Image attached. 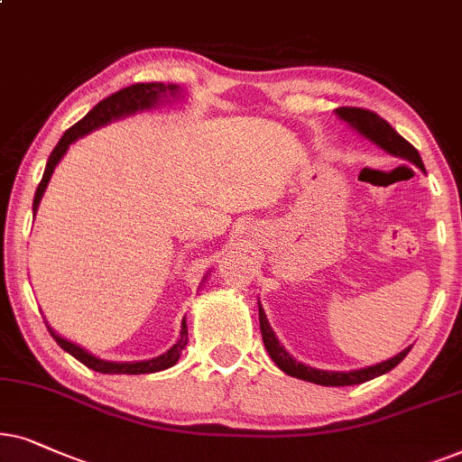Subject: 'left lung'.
Masks as SVG:
<instances>
[{
	"mask_svg": "<svg viewBox=\"0 0 462 462\" xmlns=\"http://www.w3.org/2000/svg\"><path fill=\"white\" fill-rule=\"evenodd\" d=\"M336 116L340 120L346 122L353 131L361 134V137H365L367 141H372L374 145H378L380 150H384L386 153H391V156H395V158L408 160V162L416 164L422 173H427V171H424L420 153H418L416 147L408 143V141H405L402 134H399L395 128L389 125V122L380 118L378 114L370 112V109H361V107H337ZM260 329H262L263 346H266L268 355L273 356L274 364L279 365V370H282L293 378L306 380V383H315L321 386H350V384H361V383H367V380H372V378L383 376V374L391 372L393 367L402 364V361L405 359V355H408L411 348V346L403 348L402 353H397L395 356H391V359L383 361V364L361 367V370L329 372V370H317V367L304 365L302 361H295L293 356L289 355L285 348H282L279 337L274 336V329L270 328L266 312H263L262 304H260Z\"/></svg>",
	"mask_w": 462,
	"mask_h": 462,
	"instance_id": "1",
	"label": "left lung"
}]
</instances>
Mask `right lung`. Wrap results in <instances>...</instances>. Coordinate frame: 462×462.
I'll return each mask as SVG.
<instances>
[{
    "instance_id": "1",
    "label": "right lung",
    "mask_w": 462,
    "mask_h": 462,
    "mask_svg": "<svg viewBox=\"0 0 462 462\" xmlns=\"http://www.w3.org/2000/svg\"><path fill=\"white\" fill-rule=\"evenodd\" d=\"M183 97H186V95H183V90L177 84L147 82V84L128 86V88H122L118 92H114L112 97L103 98L101 103H97V106L92 107L82 120L76 122V125H73L69 131L63 133V137L59 139L57 147H54L51 158H48L44 177H42L40 186H38V189H35L33 217H35V213H38L42 196H44L48 183H51V177L54 173V169H57V164L60 162V158L65 156L67 150H69L71 143H76L79 137H84V134L97 131V128L107 126L109 122L122 120V118H126V116H134L139 112H150V109H156L160 106H167V103L181 101ZM205 279H207V276H205ZM48 329H51L52 337L57 340L60 348L67 350V353H69L71 356H76L79 364H84L86 367H90V370L101 372V374H134V376H137V374H153V372L169 370V367H173L177 361H180L181 350L186 348V344H188L186 317H183V321H181L180 340H177L173 346L167 350V353L152 356V359H147V361H106V359H98V356L88 353V350L79 346V344H73L69 340H65L63 336H59L57 331L51 328V325H48Z\"/></svg>"
}]
</instances>
